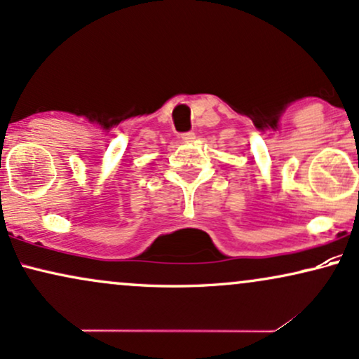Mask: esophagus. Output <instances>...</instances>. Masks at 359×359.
<instances>
[{
	"label": "esophagus",
	"instance_id": "34e87169",
	"mask_svg": "<svg viewBox=\"0 0 359 359\" xmlns=\"http://www.w3.org/2000/svg\"><path fill=\"white\" fill-rule=\"evenodd\" d=\"M180 139L185 140V142H190V140L195 139V133H192V130H189V133H182L180 134Z\"/></svg>",
	"mask_w": 359,
	"mask_h": 359
}]
</instances>
